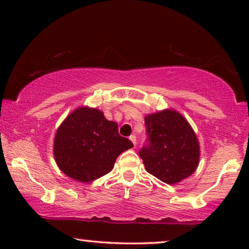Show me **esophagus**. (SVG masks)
<instances>
[{
    "label": "esophagus",
    "mask_w": 249,
    "mask_h": 249,
    "mask_svg": "<svg viewBox=\"0 0 249 249\" xmlns=\"http://www.w3.org/2000/svg\"><path fill=\"white\" fill-rule=\"evenodd\" d=\"M129 140L132 141V142H133V145H134V146H136L137 142H136V136H135V135H132V136H129Z\"/></svg>",
    "instance_id": "esophagus-1"
}]
</instances>
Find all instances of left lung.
<instances>
[{"label":"left lung","mask_w":249,"mask_h":249,"mask_svg":"<svg viewBox=\"0 0 249 249\" xmlns=\"http://www.w3.org/2000/svg\"><path fill=\"white\" fill-rule=\"evenodd\" d=\"M148 144L140 156L145 169L168 184L190 177L200 161V145L189 122L174 108L145 116Z\"/></svg>","instance_id":"obj_1"}]
</instances>
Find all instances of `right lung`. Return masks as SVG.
Listing matches in <instances>:
<instances>
[{
    "mask_svg": "<svg viewBox=\"0 0 249 249\" xmlns=\"http://www.w3.org/2000/svg\"><path fill=\"white\" fill-rule=\"evenodd\" d=\"M132 147L120 136L116 122L107 121L96 107H80L58 127L53 157L65 175L87 183L108 174L119 155Z\"/></svg>",
    "mask_w": 249,
    "mask_h": 249,
    "instance_id": "1",
    "label": "right lung"
}]
</instances>
